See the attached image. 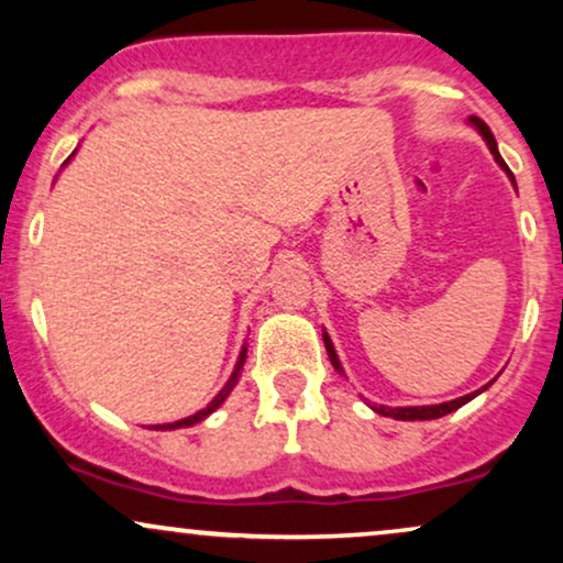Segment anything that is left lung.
I'll return each instance as SVG.
<instances>
[{
	"label": "left lung",
	"mask_w": 563,
	"mask_h": 563,
	"mask_svg": "<svg viewBox=\"0 0 563 563\" xmlns=\"http://www.w3.org/2000/svg\"><path fill=\"white\" fill-rule=\"evenodd\" d=\"M468 124L474 126L476 132L482 134V140L487 142L489 153H493V158L497 161V166H500V169L508 174L510 185L516 187V179H514V174H510V169H508V166H506V161L500 158V151H497V142H495V137H493V132H489V126L484 124L482 119H476V115H471V119H468ZM322 341H325V352H328V357H331V365L335 367V371L341 373V376H344V367H341V360H339V354H335V346H333L331 335H328L325 331H322ZM489 386H493V380H489L487 386H482L479 391H471V394H466V397L450 399V402H439V405H418V407H386V405H371V410H373V412H378V416H386V418H397V421H434V418H442V416H448V412L457 410V407H463V405H466V402H471V399H474V397H479V394H482L484 389H489Z\"/></svg>",
	"instance_id": "8db88e82"
}]
</instances>
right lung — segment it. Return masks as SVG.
<instances>
[{"label": "right lung", "instance_id": "obj_1", "mask_svg": "<svg viewBox=\"0 0 563 563\" xmlns=\"http://www.w3.org/2000/svg\"><path fill=\"white\" fill-rule=\"evenodd\" d=\"M74 156H76V151H74V153H70V158H74ZM70 158H68V161H70ZM68 161H66V164H68ZM66 164H63V166H66ZM243 363H245V346L241 349V354H238V363H235V371H232V376L228 378V384H224V386H222V391H219V394H217V397H214V399H211V402L203 407V410L192 412V416H187V418H179V421H174V423H158V426H151V429H156V431L187 429V426H196V423H200V421H203V418H209V416H211V412H214V410H217V407H219V405H222V402H224V399H228V397H230V391H232V389H235L238 378H241Z\"/></svg>", "mask_w": 563, "mask_h": 563}]
</instances>
